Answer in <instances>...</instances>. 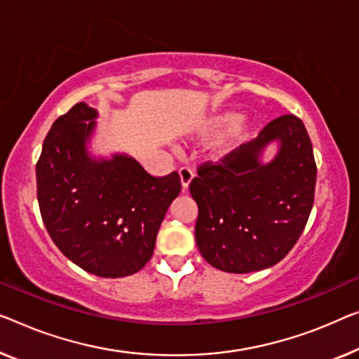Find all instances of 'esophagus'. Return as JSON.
I'll return each mask as SVG.
<instances>
[{"mask_svg": "<svg viewBox=\"0 0 359 359\" xmlns=\"http://www.w3.org/2000/svg\"><path fill=\"white\" fill-rule=\"evenodd\" d=\"M179 175H180L182 191H187V189H189V185H190L191 179L195 177L194 170H191L190 168H180V169H179Z\"/></svg>", "mask_w": 359, "mask_h": 359, "instance_id": "1", "label": "esophagus"}]
</instances>
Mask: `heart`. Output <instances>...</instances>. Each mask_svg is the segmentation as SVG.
<instances>
[{"label": "heart", "instance_id": "b5f03b06", "mask_svg": "<svg viewBox=\"0 0 359 359\" xmlns=\"http://www.w3.org/2000/svg\"><path fill=\"white\" fill-rule=\"evenodd\" d=\"M238 121H240V114H237V112H224V114L212 117V119L208 122L206 132L210 133V135H217V133L227 130V128H231L233 125L237 124ZM250 135H251V128L245 124L236 126L232 128V132L229 133L227 140L224 142L222 145L224 151L231 153L233 149H237L243 142L248 140Z\"/></svg>", "mask_w": 359, "mask_h": 359}]
</instances>
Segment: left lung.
<instances>
[{
  "instance_id": "left-lung-1",
  "label": "left lung",
  "mask_w": 359,
  "mask_h": 359,
  "mask_svg": "<svg viewBox=\"0 0 359 359\" xmlns=\"http://www.w3.org/2000/svg\"><path fill=\"white\" fill-rule=\"evenodd\" d=\"M278 143L276 156L262 154ZM316 163L302 119L285 114L221 159L198 168L190 194L198 205L195 240L216 269L248 274L282 261L306 226Z\"/></svg>"
}]
</instances>
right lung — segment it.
Segmentation results:
<instances>
[{"instance_id":"obj_1","label":"right lung","mask_w":359,"mask_h":359,"mask_svg":"<svg viewBox=\"0 0 359 359\" xmlns=\"http://www.w3.org/2000/svg\"><path fill=\"white\" fill-rule=\"evenodd\" d=\"M98 111L85 103L57 117L36 163V196L53 242L98 277L135 274L153 256L179 174L153 177L128 154L88 151Z\"/></svg>"}]
</instances>
